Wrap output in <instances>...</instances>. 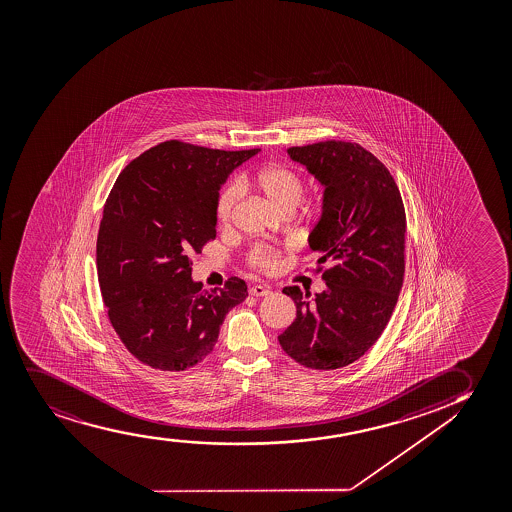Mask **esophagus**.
<instances>
[{
  "instance_id": "obj_1",
  "label": "esophagus",
  "mask_w": 512,
  "mask_h": 512,
  "mask_svg": "<svg viewBox=\"0 0 512 512\" xmlns=\"http://www.w3.org/2000/svg\"><path fill=\"white\" fill-rule=\"evenodd\" d=\"M269 293H271V290L267 286H262V284H257V286L250 288V295H253V297H265Z\"/></svg>"
}]
</instances>
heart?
Here are the masks:
<instances>
[{
	"label": "heart",
	"mask_w": 512,
	"mask_h": 512,
	"mask_svg": "<svg viewBox=\"0 0 512 512\" xmlns=\"http://www.w3.org/2000/svg\"><path fill=\"white\" fill-rule=\"evenodd\" d=\"M240 184V187L237 184H228L217 196L215 215L221 224H226L231 219L234 205L240 198V188L259 191L265 202L279 212L295 209L303 193L302 177L284 165H265L252 176L241 177ZM250 262L259 269L271 271L276 267V253L269 248H255L250 255Z\"/></svg>",
	"instance_id": "1"
}]
</instances>
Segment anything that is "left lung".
I'll return each mask as SVG.
<instances>
[{"label":"left lung","mask_w":512,"mask_h":512,"mask_svg":"<svg viewBox=\"0 0 512 512\" xmlns=\"http://www.w3.org/2000/svg\"><path fill=\"white\" fill-rule=\"evenodd\" d=\"M288 155L324 190L309 247L329 269L314 298L284 288L297 317L278 340L298 364L331 371L366 354L392 317L404 283V203L385 165L357 143L331 139Z\"/></svg>","instance_id":"left-lung-1"}]
</instances>
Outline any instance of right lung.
<instances>
[{
	"instance_id": "obj_1",
	"label": "right lung",
	"mask_w": 512,
	"mask_h": 512,
	"mask_svg": "<svg viewBox=\"0 0 512 512\" xmlns=\"http://www.w3.org/2000/svg\"><path fill=\"white\" fill-rule=\"evenodd\" d=\"M259 152L172 139L117 177L96 241L98 281L115 333L146 366L184 371L202 362L229 310L248 297L240 278L203 290L191 278V255L215 238L222 184Z\"/></svg>"
}]
</instances>
